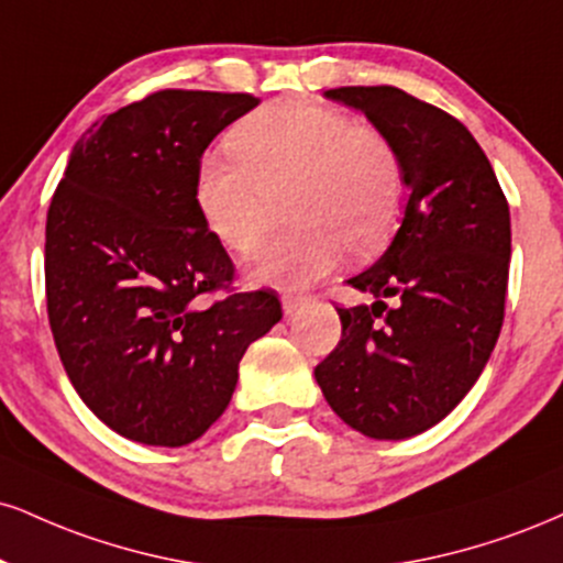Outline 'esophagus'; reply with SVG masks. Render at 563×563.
I'll return each instance as SVG.
<instances>
[{
    "mask_svg": "<svg viewBox=\"0 0 563 563\" xmlns=\"http://www.w3.org/2000/svg\"><path fill=\"white\" fill-rule=\"evenodd\" d=\"M280 301H283V311H286V314H294V311L299 309L303 301H307V296L294 294V290H286V294L280 296Z\"/></svg>",
    "mask_w": 563,
    "mask_h": 563,
    "instance_id": "esophagus-1",
    "label": "esophagus"
}]
</instances>
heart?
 Here are the masks:
<instances>
[{"label":"heart","instance_id":"b5f03b06","mask_svg":"<svg viewBox=\"0 0 563 563\" xmlns=\"http://www.w3.org/2000/svg\"><path fill=\"white\" fill-rule=\"evenodd\" d=\"M228 146L233 157H207L196 170V207L214 239L256 254L286 196L299 225L260 256L254 280L301 288L335 269L346 249L380 252L396 230L406 196L398 148L335 107L269 101L230 131Z\"/></svg>","mask_w":563,"mask_h":563}]
</instances>
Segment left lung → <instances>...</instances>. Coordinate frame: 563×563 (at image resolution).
I'll list each match as a JSON object with an SVG mask.
<instances>
[{
	"label": "left lung",
	"instance_id": "left-lung-1",
	"mask_svg": "<svg viewBox=\"0 0 563 563\" xmlns=\"http://www.w3.org/2000/svg\"><path fill=\"white\" fill-rule=\"evenodd\" d=\"M324 97L367 114L398 148L411 188L390 246L349 286L375 303L335 307L341 341L314 367L349 428L401 440L438 424L485 369L504 324L509 201L466 128L396 86Z\"/></svg>",
	"mask_w": 563,
	"mask_h": 563
}]
</instances>
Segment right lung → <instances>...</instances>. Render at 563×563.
I'll use <instances>...</instances> for the list:
<instances>
[{
    "mask_svg": "<svg viewBox=\"0 0 563 563\" xmlns=\"http://www.w3.org/2000/svg\"><path fill=\"white\" fill-rule=\"evenodd\" d=\"M260 104L165 88L80 135L46 212V314L73 388L107 428L191 443L233 398L249 343L283 317L235 294V264L196 207L201 154ZM229 294L207 305L201 295Z\"/></svg>",
    "mask_w": 563,
    "mask_h": 563,
    "instance_id": "add662e5",
    "label": "right lung"
}]
</instances>
